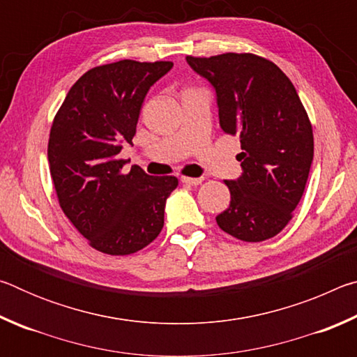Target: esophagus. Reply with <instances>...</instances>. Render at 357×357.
I'll return each mask as SVG.
<instances>
[{
	"label": "esophagus",
	"mask_w": 357,
	"mask_h": 357,
	"mask_svg": "<svg viewBox=\"0 0 357 357\" xmlns=\"http://www.w3.org/2000/svg\"><path fill=\"white\" fill-rule=\"evenodd\" d=\"M204 178H192V176H181V183L189 184V185H198L202 184Z\"/></svg>",
	"instance_id": "1"
}]
</instances>
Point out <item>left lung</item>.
I'll use <instances>...</instances> for the list:
<instances>
[{"mask_svg":"<svg viewBox=\"0 0 357 357\" xmlns=\"http://www.w3.org/2000/svg\"><path fill=\"white\" fill-rule=\"evenodd\" d=\"M213 84L220 128L239 135L243 174L225 181L229 206L215 217L233 238L261 243L293 219L313 160V130L304 105L279 66L253 53L187 56Z\"/></svg>","mask_w":357,"mask_h":357,"instance_id":"1","label":"left lung"}]
</instances>
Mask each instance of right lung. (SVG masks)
Returning <instances> with one entry per match:
<instances>
[{
	"label": "right lung",
	"instance_id": "1",
	"mask_svg": "<svg viewBox=\"0 0 357 357\" xmlns=\"http://www.w3.org/2000/svg\"><path fill=\"white\" fill-rule=\"evenodd\" d=\"M172 61L121 59L96 66L72 84L53 119L48 164L58 203L93 249L130 255L159 236L176 176H151L119 153L132 144L148 89Z\"/></svg>",
	"mask_w": 357,
	"mask_h": 357
}]
</instances>
